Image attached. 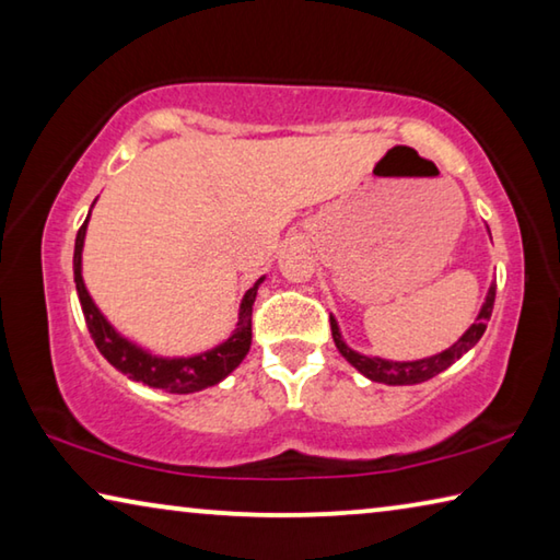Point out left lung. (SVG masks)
Wrapping results in <instances>:
<instances>
[{
    "mask_svg": "<svg viewBox=\"0 0 560 560\" xmlns=\"http://www.w3.org/2000/svg\"><path fill=\"white\" fill-rule=\"evenodd\" d=\"M494 299H497V283H491L487 301H485V306H481L477 320H474V324L464 330V336L457 340V343L450 346L447 350H442V353H438V355H430L422 360H385V358L358 353V350L348 348L343 336H340L338 320L334 316H330V334H334L336 348L340 350V355H343L358 373L371 377L373 383L417 385V383L430 381V377H434L442 371H447L454 360H459L469 348L479 343V338L485 336V330H487V320L491 318V311H494Z\"/></svg>",
    "mask_w": 560,
    "mask_h": 560,
    "instance_id": "8db88e82",
    "label": "left lung"
}]
</instances>
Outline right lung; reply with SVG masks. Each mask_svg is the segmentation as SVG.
<instances>
[{
    "label": "right lung",
    "instance_id": "1",
    "mask_svg": "<svg viewBox=\"0 0 560 560\" xmlns=\"http://www.w3.org/2000/svg\"><path fill=\"white\" fill-rule=\"evenodd\" d=\"M89 217L86 222L81 224L79 234H75L73 281H75V291H79V301L83 308V318H86L89 334L93 338V343H96V348L101 350V355L106 358L116 371L128 375L130 381L143 383L148 387H158V390L177 393V395L205 390V387H212L220 381H224V377L242 363L246 353H249L252 306H254V299H257V289L264 281V277L244 293V299L240 303V320H236L234 334L226 338L224 343L205 350V353L187 355V358L153 355L150 350L132 343V340H128L126 336H120L118 330L108 324V318L101 314L98 306L91 299L86 283H83L81 254H83V240H86Z\"/></svg>",
    "mask_w": 560,
    "mask_h": 560
}]
</instances>
